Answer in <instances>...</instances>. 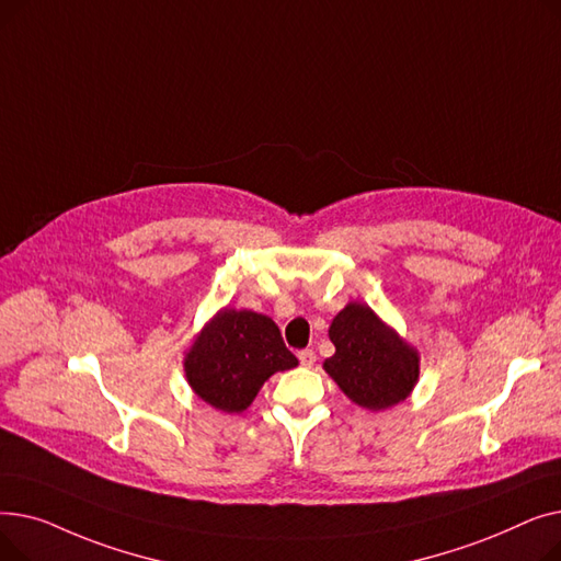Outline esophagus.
I'll return each instance as SVG.
<instances>
[{"label":"esophagus","instance_id":"esophagus-1","mask_svg":"<svg viewBox=\"0 0 561 561\" xmlns=\"http://www.w3.org/2000/svg\"><path fill=\"white\" fill-rule=\"evenodd\" d=\"M298 359H300V364H302L305 368H311V366L316 364V352H313V350H300V352H298Z\"/></svg>","mask_w":561,"mask_h":561}]
</instances>
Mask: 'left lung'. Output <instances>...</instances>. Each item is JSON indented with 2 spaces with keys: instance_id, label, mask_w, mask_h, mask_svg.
<instances>
[{
  "instance_id": "obj_1",
  "label": "left lung",
  "mask_w": 561,
  "mask_h": 561,
  "mask_svg": "<svg viewBox=\"0 0 561 561\" xmlns=\"http://www.w3.org/2000/svg\"><path fill=\"white\" fill-rule=\"evenodd\" d=\"M336 352L322 368L339 389L364 409H389L414 391L421 357L396 330L362 302H350L330 325Z\"/></svg>"
}]
</instances>
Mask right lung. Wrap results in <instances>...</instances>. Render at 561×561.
<instances>
[{"instance_id": "obj_1", "label": "right lung", "mask_w": 561, "mask_h": 561, "mask_svg": "<svg viewBox=\"0 0 561 561\" xmlns=\"http://www.w3.org/2000/svg\"><path fill=\"white\" fill-rule=\"evenodd\" d=\"M296 366L273 318L248 309L218 311L184 359L191 389L227 414L245 411L265 379Z\"/></svg>"}]
</instances>
